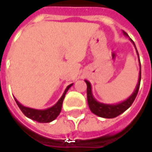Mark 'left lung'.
<instances>
[{"instance_id": "obj_1", "label": "left lung", "mask_w": 152, "mask_h": 152, "mask_svg": "<svg viewBox=\"0 0 152 152\" xmlns=\"http://www.w3.org/2000/svg\"><path fill=\"white\" fill-rule=\"evenodd\" d=\"M123 34L126 36H129L125 31H123ZM130 40L133 42L134 46L136 47V45L134 43V41L130 39ZM137 49V47H136ZM137 55L139 58V54L137 52ZM139 60V65H140V72H139V78H138V83H137V87L134 91V92L131 94L130 97H129L126 100L118 103V104H104V103H100L99 101H97L95 99V98L92 95V91H91V83L87 80H85V83L87 84V101H88V105L90 107V110L96 115L102 117V118H107V119H111V118H115L118 115L121 114L122 113H124L127 109H129L130 106L133 104L136 97H137L138 91H139V87H140V82H141V63H140V59Z\"/></svg>"}]
</instances>
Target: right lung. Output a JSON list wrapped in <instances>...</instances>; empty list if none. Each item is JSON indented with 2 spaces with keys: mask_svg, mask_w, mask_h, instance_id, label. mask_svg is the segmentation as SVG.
<instances>
[{
  "mask_svg": "<svg viewBox=\"0 0 152 152\" xmlns=\"http://www.w3.org/2000/svg\"><path fill=\"white\" fill-rule=\"evenodd\" d=\"M73 85V83L69 84L64 93L62 94V96L61 97V99L58 100V102L54 105V106H51L47 109H44V110H39V109H34V108H30V107H27V106H23L21 105L17 100L16 99H15V102L17 104V106H19L20 110L23 112V113L33 120V121H36L38 122H40V123H47V122H51L53 121V120H55L57 118V116L60 114L61 111V106H62V102H63V99L65 98V95L67 93V91H69V89Z\"/></svg>",
  "mask_w": 152,
  "mask_h": 152,
  "instance_id": "right-lung-1",
  "label": "right lung"
}]
</instances>
